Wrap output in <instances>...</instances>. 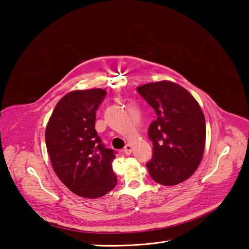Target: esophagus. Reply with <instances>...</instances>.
<instances>
[{
	"mask_svg": "<svg viewBox=\"0 0 249 249\" xmlns=\"http://www.w3.org/2000/svg\"><path fill=\"white\" fill-rule=\"evenodd\" d=\"M131 152H133V145H131L130 143H127L124 147V153L126 155H130Z\"/></svg>",
	"mask_w": 249,
	"mask_h": 249,
	"instance_id": "obj_1",
	"label": "esophagus"
}]
</instances>
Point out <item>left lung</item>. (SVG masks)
<instances>
[{"instance_id": "left-lung-1", "label": "left lung", "mask_w": 249, "mask_h": 249, "mask_svg": "<svg viewBox=\"0 0 249 249\" xmlns=\"http://www.w3.org/2000/svg\"><path fill=\"white\" fill-rule=\"evenodd\" d=\"M155 110L149 127L153 157L146 168L151 178L165 186L178 185L193 176L205 149V119L200 105L186 89L163 80L137 87Z\"/></svg>"}]
</instances>
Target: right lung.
<instances>
[{
	"instance_id": "obj_1",
	"label": "right lung",
	"mask_w": 249,
	"mask_h": 249,
	"mask_svg": "<svg viewBox=\"0 0 249 249\" xmlns=\"http://www.w3.org/2000/svg\"><path fill=\"white\" fill-rule=\"evenodd\" d=\"M104 89H76L63 96L46 126V146L52 168L65 186L83 198L96 199L112 190L115 152L106 149L95 130Z\"/></svg>"
}]
</instances>
